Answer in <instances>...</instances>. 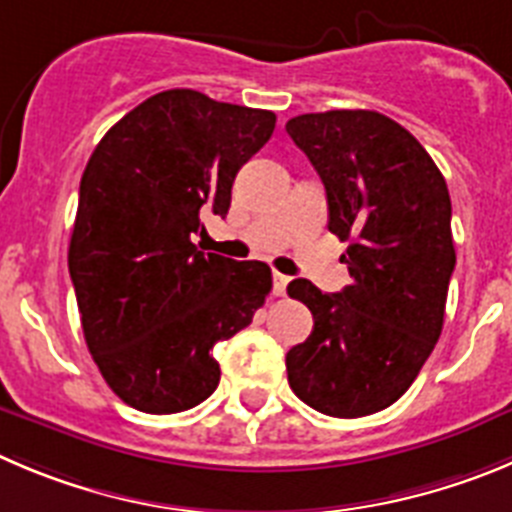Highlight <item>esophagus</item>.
Instances as JSON below:
<instances>
[{
	"mask_svg": "<svg viewBox=\"0 0 512 512\" xmlns=\"http://www.w3.org/2000/svg\"><path fill=\"white\" fill-rule=\"evenodd\" d=\"M288 283H290V278H285V275L275 272V275H272V293L285 295V288H288Z\"/></svg>",
	"mask_w": 512,
	"mask_h": 512,
	"instance_id": "esophagus-1",
	"label": "esophagus"
}]
</instances>
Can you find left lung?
<instances>
[{"instance_id": "1", "label": "left lung", "mask_w": 512, "mask_h": 512, "mask_svg": "<svg viewBox=\"0 0 512 512\" xmlns=\"http://www.w3.org/2000/svg\"><path fill=\"white\" fill-rule=\"evenodd\" d=\"M321 176L328 229L348 242L351 285H288L313 333L285 356L290 389L328 417L391 407L434 351L455 270L442 171L404 126L376 111L305 113L285 123Z\"/></svg>"}]
</instances>
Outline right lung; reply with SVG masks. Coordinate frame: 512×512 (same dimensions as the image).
<instances>
[{"mask_svg":"<svg viewBox=\"0 0 512 512\" xmlns=\"http://www.w3.org/2000/svg\"><path fill=\"white\" fill-rule=\"evenodd\" d=\"M275 113L189 88L136 105L100 138L80 179L68 267L85 343L128 407L176 414L219 384L212 348L252 323L272 288L265 262L199 252Z\"/></svg>","mask_w":512,"mask_h":512,"instance_id":"1","label":"right lung"}]
</instances>
